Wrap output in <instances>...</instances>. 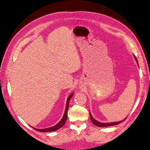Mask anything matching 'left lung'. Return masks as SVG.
Listing matches in <instances>:
<instances>
[{"mask_svg":"<svg viewBox=\"0 0 150 150\" xmlns=\"http://www.w3.org/2000/svg\"><path fill=\"white\" fill-rule=\"evenodd\" d=\"M134 57H135V59H136V60H137V63L138 64V60H137V58L135 56H134ZM89 115H90V117H91V121H92L93 123V124H94L95 125H96L97 126H99V127H105V126H113V125H116L120 123V122H122V121H125V120H126V118H125V120H123L122 121H118V122H109V123H103V122H98V121L95 120L93 118V116H91V113H90V112H89Z\"/></svg>","mask_w":150,"mask_h":150,"instance_id":"left-lung-1","label":"left lung"}]
</instances>
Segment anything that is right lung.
Returning <instances> with one entry per match:
<instances>
[{
	"label": "right lung",
	"instance_id": "add662e5",
	"mask_svg": "<svg viewBox=\"0 0 150 150\" xmlns=\"http://www.w3.org/2000/svg\"><path fill=\"white\" fill-rule=\"evenodd\" d=\"M73 96V93L69 95V96L67 98V103H66V110H65V112H64V116H63L62 120L58 122V123L54 126L52 127H50V128H46V129H37V128H33L35 129L36 131H40V132H50V131H56L57 129L61 128L62 126H64V125L65 124V122L67 120V111H68V108H69V101L71 98H72V96Z\"/></svg>",
	"mask_w": 150,
	"mask_h": 150
}]
</instances>
